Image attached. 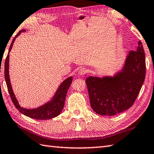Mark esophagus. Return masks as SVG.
Wrapping results in <instances>:
<instances>
[{"mask_svg": "<svg viewBox=\"0 0 154 154\" xmlns=\"http://www.w3.org/2000/svg\"><path fill=\"white\" fill-rule=\"evenodd\" d=\"M87 73V70L85 68H81L79 70V74L80 75H85V73Z\"/></svg>", "mask_w": 154, "mask_h": 154, "instance_id": "34e87169", "label": "esophagus"}]
</instances>
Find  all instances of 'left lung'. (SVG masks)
Listing matches in <instances>:
<instances>
[{"mask_svg": "<svg viewBox=\"0 0 154 154\" xmlns=\"http://www.w3.org/2000/svg\"><path fill=\"white\" fill-rule=\"evenodd\" d=\"M145 76V52L139 41L136 50L130 51L122 70L114 77L87 78L91 107L98 114L107 116L129 109L138 95Z\"/></svg>", "mask_w": 154, "mask_h": 154, "instance_id": "8db88e82", "label": "left lung"}]
</instances>
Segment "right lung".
<instances>
[{
	"mask_svg": "<svg viewBox=\"0 0 154 154\" xmlns=\"http://www.w3.org/2000/svg\"><path fill=\"white\" fill-rule=\"evenodd\" d=\"M24 31L25 30H22L15 35V37L12 40L11 46H10L8 54L6 58L5 64V77L6 86H7L8 91L9 92L10 96H11L12 103H14L16 109H17L22 114H24L25 116H27L31 118V119L37 120H48L53 119V118L57 116L59 114L61 113L62 110L63 109L65 97H66L67 91L71 84L72 78L73 77H69L67 78V79H65L63 82L60 85V86L59 87L58 89L57 90L56 93H55V95L53 97V99H52L50 102L45 103L44 105L34 109H26L20 107V106L19 105L17 99H16V98L15 97L14 92H13L12 91L11 81H10L9 78V53L12 48V45L13 44H14V40H16V38H17L18 35H19L21 32Z\"/></svg>",
	"mask_w": 154,
	"mask_h": 154,
	"instance_id": "obj_1",
	"label": "right lung"
}]
</instances>
